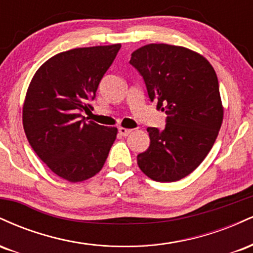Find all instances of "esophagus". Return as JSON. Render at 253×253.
Returning a JSON list of instances; mask_svg holds the SVG:
<instances>
[{"instance_id": "obj_1", "label": "esophagus", "mask_w": 253, "mask_h": 253, "mask_svg": "<svg viewBox=\"0 0 253 253\" xmlns=\"http://www.w3.org/2000/svg\"><path fill=\"white\" fill-rule=\"evenodd\" d=\"M133 129H129V128H124V127H119V133H120L123 136H127L129 135L130 133H132Z\"/></svg>"}]
</instances>
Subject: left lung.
<instances>
[{"label":"left lung","instance_id":"left-lung-1","mask_svg":"<svg viewBox=\"0 0 253 253\" xmlns=\"http://www.w3.org/2000/svg\"><path fill=\"white\" fill-rule=\"evenodd\" d=\"M129 64L143 76L157 109L168 115L163 130L147 128L150 146L136 157L139 168L153 181H179L202 163L221 127L215 71L201 54L168 43L138 48Z\"/></svg>","mask_w":253,"mask_h":253}]
</instances>
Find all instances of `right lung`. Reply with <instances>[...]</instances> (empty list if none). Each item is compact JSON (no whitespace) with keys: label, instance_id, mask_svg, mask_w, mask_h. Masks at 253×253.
Listing matches in <instances>:
<instances>
[{"label":"right lung","instance_id":"1","mask_svg":"<svg viewBox=\"0 0 253 253\" xmlns=\"http://www.w3.org/2000/svg\"><path fill=\"white\" fill-rule=\"evenodd\" d=\"M120 43L69 50L46 60L26 94L22 124L28 143L52 172L82 182L102 169L118 128L86 123L103 75Z\"/></svg>","mask_w":253,"mask_h":253}]
</instances>
